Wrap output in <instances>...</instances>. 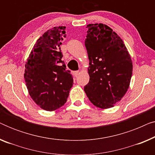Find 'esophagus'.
Returning <instances> with one entry per match:
<instances>
[{"label":"esophagus","instance_id":"1","mask_svg":"<svg viewBox=\"0 0 155 155\" xmlns=\"http://www.w3.org/2000/svg\"><path fill=\"white\" fill-rule=\"evenodd\" d=\"M79 73H80L79 71L73 72V75H74V76H75V77H78V76L79 75Z\"/></svg>","mask_w":155,"mask_h":155}]
</instances>
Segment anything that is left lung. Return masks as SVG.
Masks as SVG:
<instances>
[{
  "label": "left lung",
  "instance_id": "obj_1",
  "mask_svg": "<svg viewBox=\"0 0 155 155\" xmlns=\"http://www.w3.org/2000/svg\"><path fill=\"white\" fill-rule=\"evenodd\" d=\"M86 28L90 81L84 90L95 107L109 109L128 91L132 60L121 38L107 25L90 24Z\"/></svg>",
  "mask_w": 155,
  "mask_h": 155
}]
</instances>
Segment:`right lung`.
Segmentation results:
<instances>
[{"label":"right lung","instance_id":"1","mask_svg":"<svg viewBox=\"0 0 155 155\" xmlns=\"http://www.w3.org/2000/svg\"><path fill=\"white\" fill-rule=\"evenodd\" d=\"M65 27L48 29L37 40L25 63V80L33 101L42 109L56 111L64 105L73 84L60 46Z\"/></svg>","mask_w":155,"mask_h":155}]
</instances>
